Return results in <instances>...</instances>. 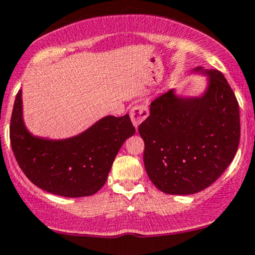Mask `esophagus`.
<instances>
[{
	"label": "esophagus",
	"mask_w": 255,
	"mask_h": 255,
	"mask_svg": "<svg viewBox=\"0 0 255 255\" xmlns=\"http://www.w3.org/2000/svg\"><path fill=\"white\" fill-rule=\"evenodd\" d=\"M148 116H149V109L145 104L136 105V106H133L130 111L131 121H132V124L134 125V128H138V125L142 122H144Z\"/></svg>",
	"instance_id": "34e87169"
}]
</instances>
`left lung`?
Listing matches in <instances>:
<instances>
[{"mask_svg": "<svg viewBox=\"0 0 255 255\" xmlns=\"http://www.w3.org/2000/svg\"><path fill=\"white\" fill-rule=\"evenodd\" d=\"M208 75L202 97H176L173 89L155 99L138 127L144 140V167L152 184L168 194H193L227 169L240 142V112L228 81L218 70Z\"/></svg>", "mask_w": 255, "mask_h": 255, "instance_id": "left-lung-1", "label": "left lung"}]
</instances>
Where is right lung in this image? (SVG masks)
Wrapping results in <instances>:
<instances>
[{
	"label": "right lung",
	"instance_id": "obj_1",
	"mask_svg": "<svg viewBox=\"0 0 255 255\" xmlns=\"http://www.w3.org/2000/svg\"><path fill=\"white\" fill-rule=\"evenodd\" d=\"M17 92L10 119V144L21 170L35 186L69 198L97 193L107 180L123 143L136 132L128 115L107 116L67 139L35 137L22 119Z\"/></svg>",
	"mask_w": 255,
	"mask_h": 255
}]
</instances>
